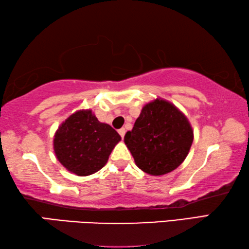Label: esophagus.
I'll return each mask as SVG.
<instances>
[{
  "instance_id": "1",
  "label": "esophagus",
  "mask_w": 249,
  "mask_h": 249,
  "mask_svg": "<svg viewBox=\"0 0 249 249\" xmlns=\"http://www.w3.org/2000/svg\"><path fill=\"white\" fill-rule=\"evenodd\" d=\"M119 134L121 135V137H122V138H124V136H125V128H121V129H119Z\"/></svg>"
}]
</instances>
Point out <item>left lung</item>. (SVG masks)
I'll return each mask as SVG.
<instances>
[{"instance_id": "1", "label": "left lung", "mask_w": 249, "mask_h": 249, "mask_svg": "<svg viewBox=\"0 0 249 249\" xmlns=\"http://www.w3.org/2000/svg\"><path fill=\"white\" fill-rule=\"evenodd\" d=\"M124 142L140 169L151 176H162L183 162L191 148L193 130L178 107L156 99L142 108Z\"/></svg>"}]
</instances>
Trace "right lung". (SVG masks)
I'll list each match as a JSON object with an SVG mask.
<instances>
[{
  "label": "right lung",
  "mask_w": 249,
  "mask_h": 249,
  "mask_svg": "<svg viewBox=\"0 0 249 249\" xmlns=\"http://www.w3.org/2000/svg\"><path fill=\"white\" fill-rule=\"evenodd\" d=\"M120 141L119 133L99 122L91 109H80L58 127L53 150L67 170L77 176H90L105 166Z\"/></svg>",
  "instance_id": "add662e5"
}]
</instances>
